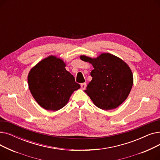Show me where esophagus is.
<instances>
[{"label":"esophagus","mask_w":160,"mask_h":160,"mask_svg":"<svg viewBox=\"0 0 160 160\" xmlns=\"http://www.w3.org/2000/svg\"><path fill=\"white\" fill-rule=\"evenodd\" d=\"M80 86H81V88L82 89H85L86 88V83H81Z\"/></svg>","instance_id":"esophagus-1"}]
</instances>
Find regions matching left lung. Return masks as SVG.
Wrapping results in <instances>:
<instances>
[{"label": "left lung", "mask_w": 160, "mask_h": 160, "mask_svg": "<svg viewBox=\"0 0 160 160\" xmlns=\"http://www.w3.org/2000/svg\"><path fill=\"white\" fill-rule=\"evenodd\" d=\"M80 59L93 65L91 81L85 91L94 104L104 110L115 109L128 97L133 86L129 66L113 54L103 53L97 58L81 56Z\"/></svg>", "instance_id": "obj_1"}]
</instances>
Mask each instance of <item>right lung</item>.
I'll return each mask as SVG.
<instances>
[{"mask_svg":"<svg viewBox=\"0 0 160 160\" xmlns=\"http://www.w3.org/2000/svg\"><path fill=\"white\" fill-rule=\"evenodd\" d=\"M65 67L61 59L50 56L33 67L28 74L31 93L47 110H60L68 102L73 92L80 88Z\"/></svg>","mask_w":160,"mask_h":160,"instance_id":"1","label":"right lung"}]
</instances>
